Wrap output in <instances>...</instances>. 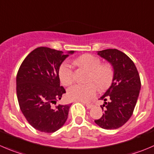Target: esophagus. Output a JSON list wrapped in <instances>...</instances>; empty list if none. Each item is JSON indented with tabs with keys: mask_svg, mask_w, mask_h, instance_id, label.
<instances>
[{
	"mask_svg": "<svg viewBox=\"0 0 154 154\" xmlns=\"http://www.w3.org/2000/svg\"><path fill=\"white\" fill-rule=\"evenodd\" d=\"M80 102H82V103H83V104H84L86 106V107H87V108H89V109L92 108V107H94L93 104H90V103H86V102H83V101H80Z\"/></svg>",
	"mask_w": 154,
	"mask_h": 154,
	"instance_id": "34e87169",
	"label": "esophagus"
}]
</instances>
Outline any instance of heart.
<instances>
[{
	"instance_id": "heart-1",
	"label": "heart",
	"mask_w": 154,
	"mask_h": 154,
	"mask_svg": "<svg viewBox=\"0 0 154 154\" xmlns=\"http://www.w3.org/2000/svg\"><path fill=\"white\" fill-rule=\"evenodd\" d=\"M74 63L89 71L88 80L93 82L86 84L79 83L70 87L68 95L71 99L79 101H89L98 92L97 85L101 89H105L111 84L114 71L110 64H101L99 58L91 54L80 56L76 59ZM59 75L61 82L65 86H69L74 82V72L69 62H65L62 64L59 68Z\"/></svg>"
}]
</instances>
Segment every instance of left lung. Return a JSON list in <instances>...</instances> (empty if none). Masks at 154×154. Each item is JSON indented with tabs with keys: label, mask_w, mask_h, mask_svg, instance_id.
Here are the masks:
<instances>
[{
	"label": "left lung",
	"mask_w": 154,
	"mask_h": 154,
	"mask_svg": "<svg viewBox=\"0 0 154 154\" xmlns=\"http://www.w3.org/2000/svg\"><path fill=\"white\" fill-rule=\"evenodd\" d=\"M98 55L110 63L114 75L110 88L100 98L104 101L101 106L102 110L105 107L104 113L95 123L102 129H118L133 113L141 89V80L134 62L123 52L107 49L98 51Z\"/></svg>",
	"instance_id": "obj_1"
}]
</instances>
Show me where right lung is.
I'll return each mask as SVG.
<instances>
[{
	"label": "right lung",
	"instance_id": "1",
	"mask_svg": "<svg viewBox=\"0 0 154 154\" xmlns=\"http://www.w3.org/2000/svg\"><path fill=\"white\" fill-rule=\"evenodd\" d=\"M65 54L49 47L35 49L24 59L16 76V93L21 111L37 130L52 133L68 119L71 104L56 105L65 93L60 86L59 71Z\"/></svg>",
	"mask_w": 154,
	"mask_h": 154
}]
</instances>
